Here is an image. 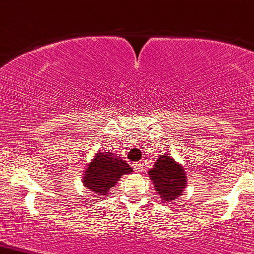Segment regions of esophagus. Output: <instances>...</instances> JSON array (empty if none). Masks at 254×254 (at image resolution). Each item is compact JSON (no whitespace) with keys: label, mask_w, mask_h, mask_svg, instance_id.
<instances>
[{"label":"esophagus","mask_w":254,"mask_h":254,"mask_svg":"<svg viewBox=\"0 0 254 254\" xmlns=\"http://www.w3.org/2000/svg\"><path fill=\"white\" fill-rule=\"evenodd\" d=\"M132 168H133V170H136V172H138V173H140L143 171L142 164H140V163H134V164H132Z\"/></svg>","instance_id":"obj_1"}]
</instances>
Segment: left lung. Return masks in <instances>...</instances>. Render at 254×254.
Wrapping results in <instances>:
<instances>
[{"label": "left lung", "instance_id": "1", "mask_svg": "<svg viewBox=\"0 0 254 254\" xmlns=\"http://www.w3.org/2000/svg\"><path fill=\"white\" fill-rule=\"evenodd\" d=\"M147 173L157 193L160 195L163 203L166 204H171L182 195L188 184L183 166L168 153L160 155Z\"/></svg>", "mask_w": 254, "mask_h": 254}]
</instances>
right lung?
Instances as JSON below:
<instances>
[{
  "label": "right lung",
  "instance_id": "right-lung-1",
  "mask_svg": "<svg viewBox=\"0 0 254 254\" xmlns=\"http://www.w3.org/2000/svg\"><path fill=\"white\" fill-rule=\"evenodd\" d=\"M132 171V168L120 156L99 150L95 158L85 166L82 182L94 197L105 199V195L122 176L129 175Z\"/></svg>",
  "mask_w": 254,
  "mask_h": 254
}]
</instances>
